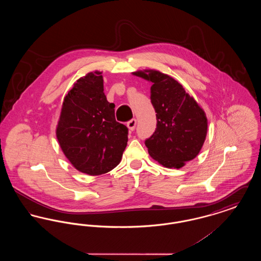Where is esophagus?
<instances>
[{"label": "esophagus", "instance_id": "1", "mask_svg": "<svg viewBox=\"0 0 261 261\" xmlns=\"http://www.w3.org/2000/svg\"><path fill=\"white\" fill-rule=\"evenodd\" d=\"M137 124V120L135 118H133V119H131L130 121H128L127 122V127L129 128V130H131V131H133V130H135V127H136Z\"/></svg>", "mask_w": 261, "mask_h": 261}]
</instances>
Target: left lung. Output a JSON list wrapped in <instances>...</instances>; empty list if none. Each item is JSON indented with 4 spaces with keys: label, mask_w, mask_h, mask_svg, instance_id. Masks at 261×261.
Instances as JSON below:
<instances>
[{
    "label": "left lung",
    "mask_w": 261,
    "mask_h": 261,
    "mask_svg": "<svg viewBox=\"0 0 261 261\" xmlns=\"http://www.w3.org/2000/svg\"><path fill=\"white\" fill-rule=\"evenodd\" d=\"M152 83L150 101L156 112V128L145 141L149 155L167 168H181L201 149L207 118L198 102L169 75L158 70L133 73Z\"/></svg>",
    "instance_id": "left-lung-1"
}]
</instances>
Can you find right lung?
Listing matches in <instances>:
<instances>
[{"label": "right lung", "instance_id": "right-lung-1", "mask_svg": "<svg viewBox=\"0 0 261 261\" xmlns=\"http://www.w3.org/2000/svg\"><path fill=\"white\" fill-rule=\"evenodd\" d=\"M100 74L90 72L75 82L57 127L67 160L78 171L93 176L116 167L128 142V128L115 120V106L107 99Z\"/></svg>", "mask_w": 261, "mask_h": 261}]
</instances>
